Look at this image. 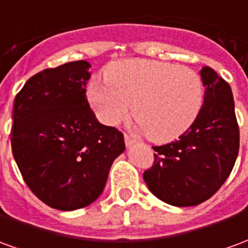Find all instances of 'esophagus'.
<instances>
[{
  "label": "esophagus",
  "instance_id": "34e87169",
  "mask_svg": "<svg viewBox=\"0 0 248 248\" xmlns=\"http://www.w3.org/2000/svg\"><path fill=\"white\" fill-rule=\"evenodd\" d=\"M124 143H126V146H131L133 143H135V140L134 138H131L130 135L124 134Z\"/></svg>",
  "mask_w": 248,
  "mask_h": 248
}]
</instances>
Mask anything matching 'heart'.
<instances>
[{
  "label": "heart",
  "instance_id": "obj_1",
  "mask_svg": "<svg viewBox=\"0 0 248 248\" xmlns=\"http://www.w3.org/2000/svg\"><path fill=\"white\" fill-rule=\"evenodd\" d=\"M106 81H94L87 99L106 124H117L131 111L150 140L166 143L185 134L197 121L204 99L201 74L188 66L154 60L117 62Z\"/></svg>",
  "mask_w": 248,
  "mask_h": 248
}]
</instances>
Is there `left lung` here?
<instances>
[{
	"mask_svg": "<svg viewBox=\"0 0 248 248\" xmlns=\"http://www.w3.org/2000/svg\"><path fill=\"white\" fill-rule=\"evenodd\" d=\"M204 101L190 129L179 140L154 146V163L143 172L150 191L163 202L188 207L207 201L226 182L239 151L231 87L217 71H201Z\"/></svg>",
	"mask_w": 248,
	"mask_h": 248,
	"instance_id": "1",
	"label": "left lung"
}]
</instances>
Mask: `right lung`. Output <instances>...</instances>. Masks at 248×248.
Segmentation results:
<instances>
[{
	"mask_svg": "<svg viewBox=\"0 0 248 248\" xmlns=\"http://www.w3.org/2000/svg\"><path fill=\"white\" fill-rule=\"evenodd\" d=\"M89 67L74 61L45 69L14 98V159L35 197L61 211L94 202L124 150V134L99 124L87 102Z\"/></svg>",
	"mask_w": 248,
	"mask_h": 248,
	"instance_id": "1",
	"label": "right lung"
}]
</instances>
